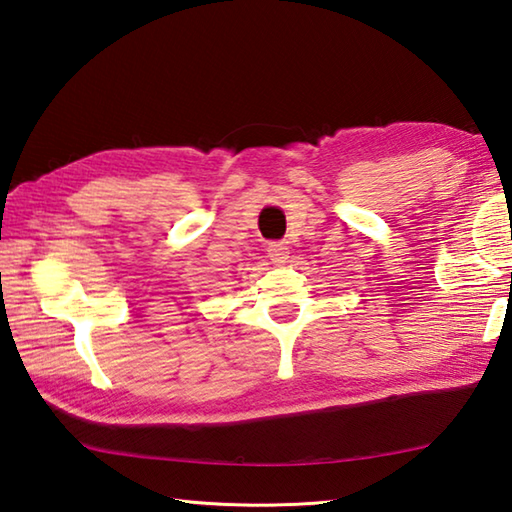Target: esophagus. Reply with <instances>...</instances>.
I'll return each instance as SVG.
<instances>
[{"label": "esophagus", "mask_w": 512, "mask_h": 512, "mask_svg": "<svg viewBox=\"0 0 512 512\" xmlns=\"http://www.w3.org/2000/svg\"><path fill=\"white\" fill-rule=\"evenodd\" d=\"M267 254L271 260H276V263H283V260L289 256V247L283 241H271L267 245Z\"/></svg>", "instance_id": "obj_1"}]
</instances>
